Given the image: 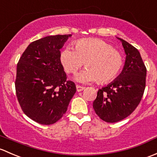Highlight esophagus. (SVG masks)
<instances>
[{
    "label": "esophagus",
    "mask_w": 157,
    "mask_h": 157,
    "mask_svg": "<svg viewBox=\"0 0 157 157\" xmlns=\"http://www.w3.org/2000/svg\"><path fill=\"white\" fill-rule=\"evenodd\" d=\"M85 89V87H82V86H80V85H76V90L78 92H80L82 91V90H83Z\"/></svg>",
    "instance_id": "1"
}]
</instances>
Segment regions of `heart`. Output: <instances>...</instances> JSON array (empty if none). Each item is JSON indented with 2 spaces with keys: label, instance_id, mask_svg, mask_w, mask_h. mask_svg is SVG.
<instances>
[{
  "label": "heart",
  "instance_id": "b5f03b06",
  "mask_svg": "<svg viewBox=\"0 0 157 157\" xmlns=\"http://www.w3.org/2000/svg\"><path fill=\"white\" fill-rule=\"evenodd\" d=\"M75 49L69 46L60 53V62L68 73H75L84 64L85 70L75 75L82 83L95 82L105 83L119 75L123 57L112 45L98 38L78 40Z\"/></svg>",
  "mask_w": 157,
  "mask_h": 157
}]
</instances>
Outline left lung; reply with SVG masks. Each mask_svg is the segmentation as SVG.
<instances>
[{
	"mask_svg": "<svg viewBox=\"0 0 157 157\" xmlns=\"http://www.w3.org/2000/svg\"><path fill=\"white\" fill-rule=\"evenodd\" d=\"M125 54L121 73L98 91L93 103L96 114L106 122L122 120L138 106L145 89L147 69L138 49L122 38Z\"/></svg>",
	"mask_w": 157,
	"mask_h": 157,
	"instance_id": "8db88e82",
	"label": "left lung"
}]
</instances>
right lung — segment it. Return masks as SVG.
I'll use <instances>...</instances> for the list:
<instances>
[{
  "label": "right lung",
  "mask_w": 157,
  "mask_h": 157,
  "mask_svg": "<svg viewBox=\"0 0 157 157\" xmlns=\"http://www.w3.org/2000/svg\"><path fill=\"white\" fill-rule=\"evenodd\" d=\"M72 35L47 36L33 41L19 59L15 86L24 113L41 125H51L66 113L76 91L67 80L60 51Z\"/></svg>",
  "instance_id": "obj_1"
}]
</instances>
